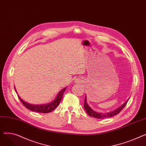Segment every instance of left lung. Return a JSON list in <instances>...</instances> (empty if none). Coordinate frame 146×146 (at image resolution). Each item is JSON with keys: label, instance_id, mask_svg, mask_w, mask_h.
<instances>
[{"label": "left lung", "instance_id": "8db88e82", "mask_svg": "<svg viewBox=\"0 0 146 146\" xmlns=\"http://www.w3.org/2000/svg\"><path fill=\"white\" fill-rule=\"evenodd\" d=\"M127 102H128V101L127 102H125L121 106H120L119 108L116 109L113 111L104 113H101V112H97L95 111L92 109L88 105L87 101H86V96H85V102H84V108H85V111H86V112L88 113V114L89 116L94 117L95 118L102 119V118H111L115 115H117V114H118L122 110H123V108L125 106Z\"/></svg>", "mask_w": 146, "mask_h": 146}]
</instances>
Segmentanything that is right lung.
<instances>
[{"label":"right lung","instance_id":"right-lung-1","mask_svg":"<svg viewBox=\"0 0 146 146\" xmlns=\"http://www.w3.org/2000/svg\"><path fill=\"white\" fill-rule=\"evenodd\" d=\"M66 88H64V89H63L57 94L54 100L52 102L47 104H41V105L31 104L25 102L24 101H23L18 95V98L19 99V100L21 101V102L22 103V104L24 105L27 109L29 110L30 111H35V112H40V113H48V112L52 111L54 110L58 106V105H59V104L61 100V98H62V97H63V95L64 93V91L66 90ZM15 92H17V90H16V89H15Z\"/></svg>","mask_w":146,"mask_h":146}]
</instances>
